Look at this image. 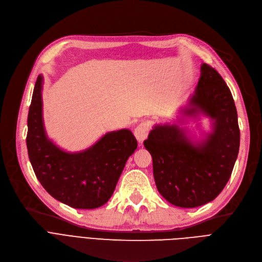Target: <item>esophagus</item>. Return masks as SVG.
<instances>
[{
    "instance_id": "esophagus-1",
    "label": "esophagus",
    "mask_w": 262,
    "mask_h": 262,
    "mask_svg": "<svg viewBox=\"0 0 262 262\" xmlns=\"http://www.w3.org/2000/svg\"><path fill=\"white\" fill-rule=\"evenodd\" d=\"M134 134H135L136 139L138 140V143L142 144V142L146 139V137L148 135V124L140 123L139 125L135 128Z\"/></svg>"
}]
</instances>
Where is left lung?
<instances>
[{"label":"left lung","instance_id":"8db88e82","mask_svg":"<svg viewBox=\"0 0 262 262\" xmlns=\"http://www.w3.org/2000/svg\"><path fill=\"white\" fill-rule=\"evenodd\" d=\"M203 114L212 120V130L193 143L178 124H158L143 142L153 158V173L159 193L177 207L194 208L213 201L227 184L238 157L240 129L237 109L226 82L207 63L186 117Z\"/></svg>","mask_w":262,"mask_h":262}]
</instances>
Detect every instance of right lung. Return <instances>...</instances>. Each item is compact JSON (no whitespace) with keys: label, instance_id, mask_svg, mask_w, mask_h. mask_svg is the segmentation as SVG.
Masks as SVG:
<instances>
[{"label":"right lung","instance_id":"1","mask_svg":"<svg viewBox=\"0 0 262 262\" xmlns=\"http://www.w3.org/2000/svg\"><path fill=\"white\" fill-rule=\"evenodd\" d=\"M42 75L27 117L26 145L40 184L54 199L77 209L101 207L112 198L128 157L137 148L129 129L109 132L89 148L68 153L51 141L42 119Z\"/></svg>","mask_w":262,"mask_h":262}]
</instances>
